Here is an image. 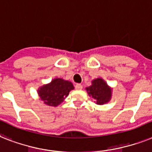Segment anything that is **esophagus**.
<instances>
[{
	"mask_svg": "<svg viewBox=\"0 0 152 152\" xmlns=\"http://www.w3.org/2000/svg\"><path fill=\"white\" fill-rule=\"evenodd\" d=\"M75 87H76V90H82L83 89V86L81 84H80V83H77V84H76Z\"/></svg>",
	"mask_w": 152,
	"mask_h": 152,
	"instance_id": "1",
	"label": "esophagus"
}]
</instances>
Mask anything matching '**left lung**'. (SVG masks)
<instances>
[{"instance_id":"obj_1","label":"left lung","mask_w":152,"mask_h":152,"mask_svg":"<svg viewBox=\"0 0 152 152\" xmlns=\"http://www.w3.org/2000/svg\"><path fill=\"white\" fill-rule=\"evenodd\" d=\"M92 84L86 87L90 97L94 99L97 104L102 105L110 102L112 95V88L102 78L94 79L91 81Z\"/></svg>"}]
</instances>
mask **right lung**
Listing matches in <instances>:
<instances>
[{
  "instance_id": "add662e5",
  "label": "right lung",
  "mask_w": 152,
  "mask_h": 152,
  "mask_svg": "<svg viewBox=\"0 0 152 152\" xmlns=\"http://www.w3.org/2000/svg\"><path fill=\"white\" fill-rule=\"evenodd\" d=\"M74 87L72 82L61 78H55L49 83L38 88L37 93L40 101L45 104L57 107L62 103Z\"/></svg>"
}]
</instances>
